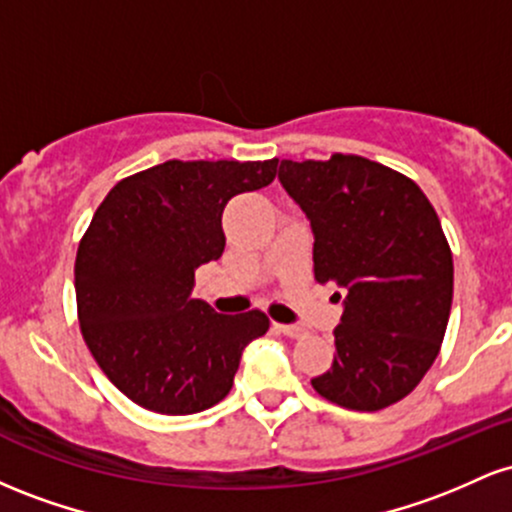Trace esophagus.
<instances>
[{
    "instance_id": "34e87169",
    "label": "esophagus",
    "mask_w": 512,
    "mask_h": 512,
    "mask_svg": "<svg viewBox=\"0 0 512 512\" xmlns=\"http://www.w3.org/2000/svg\"><path fill=\"white\" fill-rule=\"evenodd\" d=\"M272 327L276 332L286 334V337H291V339H298V337H303V334H305L303 327H298V325H281V322H274Z\"/></svg>"
}]
</instances>
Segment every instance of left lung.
I'll use <instances>...</instances> for the list:
<instances>
[{
    "mask_svg": "<svg viewBox=\"0 0 512 512\" xmlns=\"http://www.w3.org/2000/svg\"><path fill=\"white\" fill-rule=\"evenodd\" d=\"M279 180L313 226L315 281L346 289L332 368L310 383L344 409L390 407L448 330L452 252L436 209L407 175L354 154L281 161Z\"/></svg>",
    "mask_w": 512,
    "mask_h": 512,
    "instance_id": "obj_1",
    "label": "left lung"
}]
</instances>
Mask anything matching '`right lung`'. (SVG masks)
<instances>
[{"label":"right lung","instance_id":"add662e5","mask_svg":"<svg viewBox=\"0 0 512 512\" xmlns=\"http://www.w3.org/2000/svg\"><path fill=\"white\" fill-rule=\"evenodd\" d=\"M276 166L173 158L122 178L93 214L76 250V315L98 366L139 407H214L245 346L269 330L262 310L219 315L192 289L199 264L226 248L228 199L269 185Z\"/></svg>","mask_w":512,"mask_h":512}]
</instances>
